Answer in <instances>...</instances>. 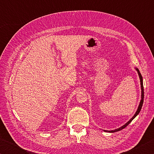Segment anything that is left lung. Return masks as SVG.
Masks as SVG:
<instances>
[{
    "label": "left lung",
    "mask_w": 154,
    "mask_h": 154,
    "mask_svg": "<svg viewBox=\"0 0 154 154\" xmlns=\"http://www.w3.org/2000/svg\"><path fill=\"white\" fill-rule=\"evenodd\" d=\"M136 70L138 72V74H139V76L140 78V87H141V100L140 101V103H139V105L138 106V109L137 110V112L135 113V114L134 115V116L132 117V118L130 119V120L127 122L126 124H125L124 126H122V127L119 128L118 129H116V130H105V132H118L119 131V130H121L122 129H124V128H126L130 122H131L133 119L136 118V116H137L138 114L139 113V112L141 110V108H142V106H143V99H144V89H143V77H142V75L140 74V72L139 71V70L137 69V68H135Z\"/></svg>",
    "instance_id": "1"
}]
</instances>
